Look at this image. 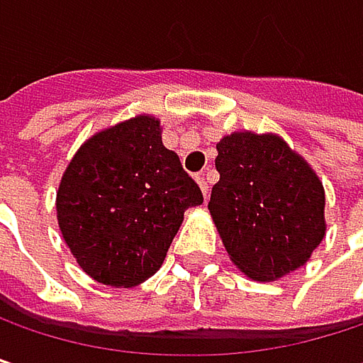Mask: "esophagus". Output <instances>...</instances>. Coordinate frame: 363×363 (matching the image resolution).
<instances>
[{
	"label": "esophagus",
	"instance_id": "34e87169",
	"mask_svg": "<svg viewBox=\"0 0 363 363\" xmlns=\"http://www.w3.org/2000/svg\"><path fill=\"white\" fill-rule=\"evenodd\" d=\"M195 181H197V184H199V189H201L203 197H208V193H210V186H208V179H206L203 174H197V177H195Z\"/></svg>",
	"mask_w": 363,
	"mask_h": 363
}]
</instances>
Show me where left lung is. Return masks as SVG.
<instances>
[{
	"instance_id": "left-lung-1",
	"label": "left lung",
	"mask_w": 363,
	"mask_h": 363,
	"mask_svg": "<svg viewBox=\"0 0 363 363\" xmlns=\"http://www.w3.org/2000/svg\"><path fill=\"white\" fill-rule=\"evenodd\" d=\"M216 151L220 181L208 210L231 262L256 281L301 269L326 235V193L315 170L271 132H231Z\"/></svg>"
}]
</instances>
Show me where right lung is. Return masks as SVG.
Segmentation results:
<instances>
[{"label":"right lung","mask_w":363,"mask_h":363,"mask_svg":"<svg viewBox=\"0 0 363 363\" xmlns=\"http://www.w3.org/2000/svg\"><path fill=\"white\" fill-rule=\"evenodd\" d=\"M203 201L149 113L92 134L69 162L56 218L77 264L99 284L132 288L155 275L184 210Z\"/></svg>","instance_id":"right-lung-1"}]
</instances>
